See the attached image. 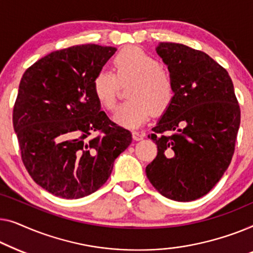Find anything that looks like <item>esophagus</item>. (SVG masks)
Here are the masks:
<instances>
[{
	"instance_id": "1",
	"label": "esophagus",
	"mask_w": 253,
	"mask_h": 253,
	"mask_svg": "<svg viewBox=\"0 0 253 253\" xmlns=\"http://www.w3.org/2000/svg\"><path fill=\"white\" fill-rule=\"evenodd\" d=\"M131 135H133V138L135 141H141L142 138L145 136L144 133H142V131H137V130H133Z\"/></svg>"
}]
</instances>
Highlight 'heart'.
I'll use <instances>...</instances> for the list:
<instances>
[{
    "label": "heart",
    "instance_id": "obj_1",
    "mask_svg": "<svg viewBox=\"0 0 253 253\" xmlns=\"http://www.w3.org/2000/svg\"><path fill=\"white\" fill-rule=\"evenodd\" d=\"M112 71L101 70L92 79V91L99 104L112 110L117 103L119 83L131 84L130 99L123 103L113 116L119 125L128 128L141 126L152 112L162 113L172 104L174 83L169 71L159 66L157 59L138 48H126L113 59Z\"/></svg>",
    "mask_w": 253,
    "mask_h": 253
}]
</instances>
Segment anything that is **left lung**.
Wrapping results in <instances>:
<instances>
[{
    "instance_id": "left-lung-1",
    "label": "left lung",
    "mask_w": 253,
    "mask_h": 253,
    "mask_svg": "<svg viewBox=\"0 0 253 253\" xmlns=\"http://www.w3.org/2000/svg\"><path fill=\"white\" fill-rule=\"evenodd\" d=\"M156 51L173 78L174 98L149 135L158 152L145 173L163 196L191 202L228 169L240 105L228 72L208 54L172 42H161Z\"/></svg>"
}]
</instances>
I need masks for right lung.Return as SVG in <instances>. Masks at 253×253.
<instances>
[{
  "label": "right lung",
  "instance_id": "add662e5",
  "mask_svg": "<svg viewBox=\"0 0 253 253\" xmlns=\"http://www.w3.org/2000/svg\"><path fill=\"white\" fill-rule=\"evenodd\" d=\"M116 51L98 44L52 51L21 78L12 116L21 159L32 179L55 196L95 193L131 143L130 131L101 111L92 91L95 74ZM94 131L100 134L91 138Z\"/></svg>",
  "mask_w": 253,
  "mask_h": 253
}]
</instances>
